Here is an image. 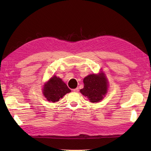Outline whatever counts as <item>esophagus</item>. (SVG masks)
<instances>
[{
    "label": "esophagus",
    "instance_id": "esophagus-1",
    "mask_svg": "<svg viewBox=\"0 0 151 151\" xmlns=\"http://www.w3.org/2000/svg\"><path fill=\"white\" fill-rule=\"evenodd\" d=\"M73 91H74V92H76V93H78L79 92V88H77L76 89H73Z\"/></svg>",
    "mask_w": 151,
    "mask_h": 151
}]
</instances>
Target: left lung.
Wrapping results in <instances>:
<instances>
[{
  "mask_svg": "<svg viewBox=\"0 0 151 151\" xmlns=\"http://www.w3.org/2000/svg\"><path fill=\"white\" fill-rule=\"evenodd\" d=\"M83 83L84 88L81 89L80 92L91 103L101 101L108 93V81L103 71L87 76L83 79Z\"/></svg>",
  "mask_w": 151,
  "mask_h": 151,
  "instance_id": "8db88e82",
  "label": "left lung"
}]
</instances>
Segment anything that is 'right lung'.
Wrapping results in <instances>:
<instances>
[{
	"label": "right lung",
	"mask_w": 151,
	"mask_h": 151,
	"mask_svg": "<svg viewBox=\"0 0 151 151\" xmlns=\"http://www.w3.org/2000/svg\"><path fill=\"white\" fill-rule=\"evenodd\" d=\"M42 92L48 101L55 103L58 101L67 93L71 92V90L60 77L53 76L45 83Z\"/></svg>",
	"instance_id": "add662e5"
}]
</instances>
